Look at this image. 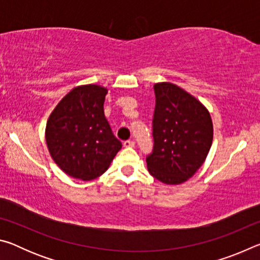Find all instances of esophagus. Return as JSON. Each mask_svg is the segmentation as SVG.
Listing matches in <instances>:
<instances>
[{"label": "esophagus", "mask_w": 260, "mask_h": 260, "mask_svg": "<svg viewBox=\"0 0 260 260\" xmlns=\"http://www.w3.org/2000/svg\"><path fill=\"white\" fill-rule=\"evenodd\" d=\"M124 147L125 148H133L134 146H135V142L134 141H129V140H127V141H124Z\"/></svg>", "instance_id": "34e87169"}]
</instances>
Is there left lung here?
Listing matches in <instances>:
<instances>
[{
  "label": "left lung",
  "instance_id": "8db88e82",
  "mask_svg": "<svg viewBox=\"0 0 260 260\" xmlns=\"http://www.w3.org/2000/svg\"><path fill=\"white\" fill-rule=\"evenodd\" d=\"M153 90V147L146 158L148 171L164 183H182L208 156L213 139L212 120L200 101L173 83H156Z\"/></svg>",
  "mask_w": 260,
  "mask_h": 260
}]
</instances>
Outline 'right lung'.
<instances>
[{
	"mask_svg": "<svg viewBox=\"0 0 260 260\" xmlns=\"http://www.w3.org/2000/svg\"><path fill=\"white\" fill-rule=\"evenodd\" d=\"M107 93L98 85L74 88L48 119V149L56 164L70 177L81 180L100 177L121 149V142L104 116Z\"/></svg>",
	"mask_w": 260,
	"mask_h": 260,
	"instance_id": "obj_1",
	"label": "right lung"
}]
</instances>
